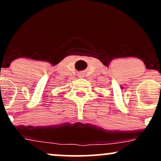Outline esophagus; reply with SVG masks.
Wrapping results in <instances>:
<instances>
[{"label": "esophagus", "instance_id": "obj_1", "mask_svg": "<svg viewBox=\"0 0 161 161\" xmlns=\"http://www.w3.org/2000/svg\"><path fill=\"white\" fill-rule=\"evenodd\" d=\"M78 77H79V78H80V79L84 78V77H85V74H84V73H79V74H78Z\"/></svg>", "mask_w": 161, "mask_h": 161}]
</instances>
